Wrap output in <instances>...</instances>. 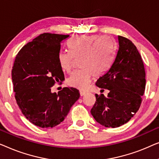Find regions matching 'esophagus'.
<instances>
[{"mask_svg":"<svg viewBox=\"0 0 159 159\" xmlns=\"http://www.w3.org/2000/svg\"><path fill=\"white\" fill-rule=\"evenodd\" d=\"M87 93V91H80V95L83 97V96H85Z\"/></svg>","mask_w":159,"mask_h":159,"instance_id":"obj_1","label":"esophagus"}]
</instances>
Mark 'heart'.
<instances>
[{"instance_id":"b5f03b06","label":"heart","mask_w":159,"mask_h":159,"mask_svg":"<svg viewBox=\"0 0 159 159\" xmlns=\"http://www.w3.org/2000/svg\"><path fill=\"white\" fill-rule=\"evenodd\" d=\"M69 52H60L57 61L62 71L72 70L74 58L80 60L82 69L75 70L68 79L69 86L79 89H86L91 78L102 75L109 66L115 54L113 40L107 36L78 35L67 42Z\"/></svg>"}]
</instances>
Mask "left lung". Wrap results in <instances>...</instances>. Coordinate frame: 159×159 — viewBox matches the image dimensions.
Returning <instances> with one entry per match:
<instances>
[{
	"instance_id": "1",
	"label": "left lung",
	"mask_w": 159,
	"mask_h": 159,
	"mask_svg": "<svg viewBox=\"0 0 159 159\" xmlns=\"http://www.w3.org/2000/svg\"><path fill=\"white\" fill-rule=\"evenodd\" d=\"M118 49L110 68L97 80L100 89H108L107 97L96 94L91 113L107 127L127 123L139 109L146 89V72L139 52L133 42L118 36Z\"/></svg>"
}]
</instances>
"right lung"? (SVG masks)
Here are the masks:
<instances>
[{"instance_id": "obj_1", "label": "right lung", "mask_w": 159, "mask_h": 159, "mask_svg": "<svg viewBox=\"0 0 159 159\" xmlns=\"http://www.w3.org/2000/svg\"><path fill=\"white\" fill-rule=\"evenodd\" d=\"M68 37L44 33L25 44L15 57L11 75L16 101L26 119L37 127L59 125L80 97L73 87L51 92V87L64 79L57 55L61 42Z\"/></svg>"}]
</instances>
